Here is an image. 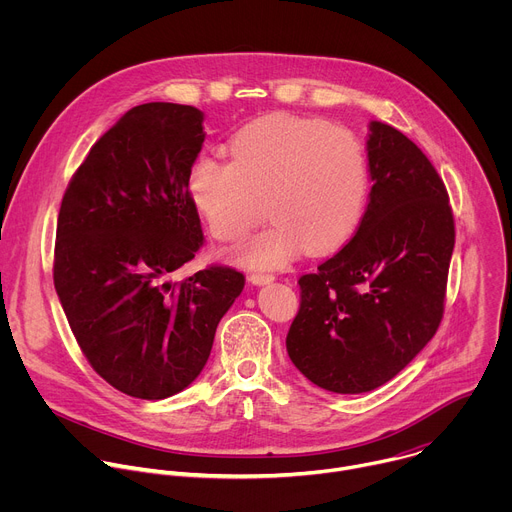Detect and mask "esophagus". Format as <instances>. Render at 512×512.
Masks as SVG:
<instances>
[{
	"label": "esophagus",
	"instance_id": "34e87169",
	"mask_svg": "<svg viewBox=\"0 0 512 512\" xmlns=\"http://www.w3.org/2000/svg\"><path fill=\"white\" fill-rule=\"evenodd\" d=\"M249 279L255 285H267V283H271L275 279V275H271V273H251Z\"/></svg>",
	"mask_w": 512,
	"mask_h": 512
}]
</instances>
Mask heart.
Here are the masks:
<instances>
[{"label":"heart","instance_id":"heart-1","mask_svg":"<svg viewBox=\"0 0 512 512\" xmlns=\"http://www.w3.org/2000/svg\"><path fill=\"white\" fill-rule=\"evenodd\" d=\"M231 162L202 156L188 172V196L223 243L241 241L263 221L269 229L237 249L253 269H277L306 247L328 255L358 231L371 194L364 143L324 119L273 113L241 127Z\"/></svg>","mask_w":512,"mask_h":512}]
</instances>
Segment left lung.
I'll return each mask as SVG.
<instances>
[{
  "instance_id": "obj_1",
  "label": "left lung",
  "mask_w": 512,
  "mask_h": 512,
  "mask_svg": "<svg viewBox=\"0 0 512 512\" xmlns=\"http://www.w3.org/2000/svg\"><path fill=\"white\" fill-rule=\"evenodd\" d=\"M373 188L354 237L300 277L287 354L314 385L342 395L391 381L444 316L454 214L444 180L395 127L371 121Z\"/></svg>"
}]
</instances>
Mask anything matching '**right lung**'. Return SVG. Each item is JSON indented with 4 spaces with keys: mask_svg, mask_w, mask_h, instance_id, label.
I'll use <instances>...</instances> for the list:
<instances>
[{
    "mask_svg": "<svg viewBox=\"0 0 512 512\" xmlns=\"http://www.w3.org/2000/svg\"><path fill=\"white\" fill-rule=\"evenodd\" d=\"M204 113L145 103L93 145L64 192L54 287L99 377L137 399H166L204 369L218 322L245 275L210 265L168 277L202 247L188 172L204 143Z\"/></svg>",
    "mask_w": 512,
    "mask_h": 512,
    "instance_id": "obj_1",
    "label": "right lung"
}]
</instances>
